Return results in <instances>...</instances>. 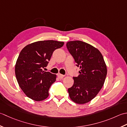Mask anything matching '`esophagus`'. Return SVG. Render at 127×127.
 <instances>
[{
    "label": "esophagus",
    "instance_id": "obj_1",
    "mask_svg": "<svg viewBox=\"0 0 127 127\" xmlns=\"http://www.w3.org/2000/svg\"><path fill=\"white\" fill-rule=\"evenodd\" d=\"M58 77L60 79H63L64 77V75H63L61 74H58Z\"/></svg>",
    "mask_w": 127,
    "mask_h": 127
}]
</instances>
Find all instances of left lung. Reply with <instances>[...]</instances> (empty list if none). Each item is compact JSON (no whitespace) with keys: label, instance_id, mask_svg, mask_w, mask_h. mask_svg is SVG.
Returning <instances> with one entry per match:
<instances>
[{"label":"left lung","instance_id":"1","mask_svg":"<svg viewBox=\"0 0 127 127\" xmlns=\"http://www.w3.org/2000/svg\"><path fill=\"white\" fill-rule=\"evenodd\" d=\"M73 57L79 76L73 77L74 84L68 89L69 97L78 104H84L96 96L102 88L107 75V67L100 51L94 46L80 40L66 43Z\"/></svg>","mask_w":127,"mask_h":127}]
</instances>
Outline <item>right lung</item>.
<instances>
[{
  "mask_svg": "<svg viewBox=\"0 0 127 127\" xmlns=\"http://www.w3.org/2000/svg\"><path fill=\"white\" fill-rule=\"evenodd\" d=\"M64 42L48 40L31 43L23 48L15 65V75L21 89L26 96L36 101L46 99L49 89L56 76L43 71L54 50Z\"/></svg>",
  "mask_w": 127,
  "mask_h": 127,
  "instance_id": "right-lung-1",
  "label": "right lung"
}]
</instances>
